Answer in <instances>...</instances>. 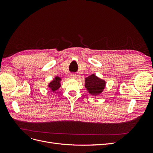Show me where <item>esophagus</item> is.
<instances>
[{
    "mask_svg": "<svg viewBox=\"0 0 153 153\" xmlns=\"http://www.w3.org/2000/svg\"><path fill=\"white\" fill-rule=\"evenodd\" d=\"M70 77H71V78H73V79H76V78H77V76H76V75H75V74L71 73V75H70Z\"/></svg>",
    "mask_w": 153,
    "mask_h": 153,
    "instance_id": "obj_1",
    "label": "esophagus"
}]
</instances>
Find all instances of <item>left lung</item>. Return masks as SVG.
<instances>
[{
  "label": "left lung",
  "instance_id": "left-lung-1",
  "mask_svg": "<svg viewBox=\"0 0 153 153\" xmlns=\"http://www.w3.org/2000/svg\"><path fill=\"white\" fill-rule=\"evenodd\" d=\"M106 87V81L92 73L85 78V87L89 94L98 96L102 93Z\"/></svg>",
  "mask_w": 153,
  "mask_h": 153
}]
</instances>
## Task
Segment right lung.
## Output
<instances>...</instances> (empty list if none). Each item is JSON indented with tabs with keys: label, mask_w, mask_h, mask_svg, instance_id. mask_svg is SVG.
Wrapping results in <instances>:
<instances>
[{
	"label": "right lung",
	"mask_w": 153,
	"mask_h": 153,
	"mask_svg": "<svg viewBox=\"0 0 153 153\" xmlns=\"http://www.w3.org/2000/svg\"><path fill=\"white\" fill-rule=\"evenodd\" d=\"M61 80L62 78L61 77L58 76H55L53 79L52 81H50V83H48V88L52 92L57 91L61 86Z\"/></svg>",
	"instance_id": "obj_1"
}]
</instances>
